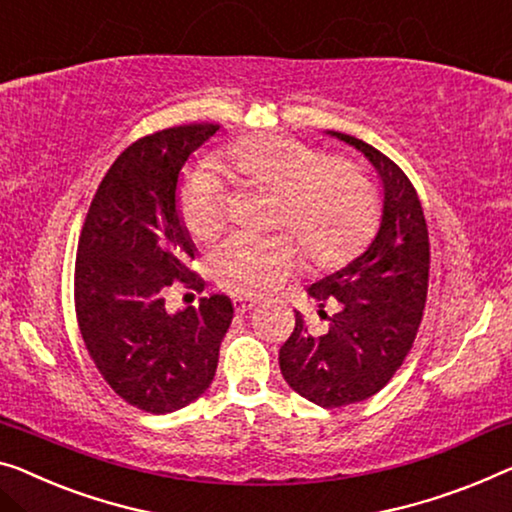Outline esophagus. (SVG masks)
<instances>
[{
  "label": "esophagus",
  "mask_w": 512,
  "mask_h": 512,
  "mask_svg": "<svg viewBox=\"0 0 512 512\" xmlns=\"http://www.w3.org/2000/svg\"><path fill=\"white\" fill-rule=\"evenodd\" d=\"M255 305H257V299H253V296H234V310L239 312V315L253 310Z\"/></svg>",
  "instance_id": "obj_1"
}]
</instances>
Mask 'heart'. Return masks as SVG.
Wrapping results in <instances>:
<instances>
[{
    "label": "heart",
    "mask_w": 512,
    "mask_h": 512,
    "mask_svg": "<svg viewBox=\"0 0 512 512\" xmlns=\"http://www.w3.org/2000/svg\"><path fill=\"white\" fill-rule=\"evenodd\" d=\"M218 165L243 186L276 190L273 225L303 241L317 266H338L358 253L377 218V193L361 167L333 160L324 149L285 135L232 142ZM179 213L193 239L207 241L225 223V183L197 167L179 193ZM303 253L292 234H232L209 255L220 287L234 294H269L299 271Z\"/></svg>",
    "instance_id": "heart-1"
}]
</instances>
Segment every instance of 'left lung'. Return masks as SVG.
Wrapping results in <instances>:
<instances>
[{"instance_id": "1", "label": "left lung", "mask_w": 512, "mask_h": 512, "mask_svg": "<svg viewBox=\"0 0 512 512\" xmlns=\"http://www.w3.org/2000/svg\"><path fill=\"white\" fill-rule=\"evenodd\" d=\"M326 135L361 151L377 170L379 230L361 255L308 287L329 329L310 333L296 312L294 333L280 347L278 361L282 377L301 398L333 409L379 393L409 354L427 299L430 241L407 174L363 140L338 131ZM324 304L336 308L331 318Z\"/></svg>"}]
</instances>
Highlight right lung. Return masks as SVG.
<instances>
[{"instance_id":"right-lung-1","label":"right lung","mask_w":512,"mask_h":512,"mask_svg":"<svg viewBox=\"0 0 512 512\" xmlns=\"http://www.w3.org/2000/svg\"><path fill=\"white\" fill-rule=\"evenodd\" d=\"M218 131L188 124L133 142L103 177L80 234L82 340L112 391L149 414H170L207 391L234 317L225 294L174 315L165 310L172 282L204 289L188 269L197 248L179 213V179L190 154Z\"/></svg>"}]
</instances>
